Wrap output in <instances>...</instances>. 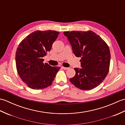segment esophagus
Listing matches in <instances>:
<instances>
[{
  "mask_svg": "<svg viewBox=\"0 0 125 125\" xmlns=\"http://www.w3.org/2000/svg\"><path fill=\"white\" fill-rule=\"evenodd\" d=\"M62 68L64 70H67L69 69V68H67V67H62Z\"/></svg>",
  "mask_w": 125,
  "mask_h": 125,
  "instance_id": "esophagus-1",
  "label": "esophagus"
}]
</instances>
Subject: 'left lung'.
<instances>
[{"mask_svg": "<svg viewBox=\"0 0 125 125\" xmlns=\"http://www.w3.org/2000/svg\"><path fill=\"white\" fill-rule=\"evenodd\" d=\"M70 43L76 57H81L82 68H75L76 74L69 79L82 90L95 88L104 80L109 71V47L101 37L91 31L63 32Z\"/></svg>", "mask_w": 125, "mask_h": 125, "instance_id": "1", "label": "left lung"}]
</instances>
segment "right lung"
I'll list each match as a JSON object with an SVG mask.
<instances>
[{"label":"right lung","mask_w":125,"mask_h":125,"mask_svg":"<svg viewBox=\"0 0 125 125\" xmlns=\"http://www.w3.org/2000/svg\"><path fill=\"white\" fill-rule=\"evenodd\" d=\"M59 31H36L19 43L15 53L18 73L31 89L41 90L52 85L60 67L43 63L42 57L51 50Z\"/></svg>","instance_id":"obj_1"}]
</instances>
